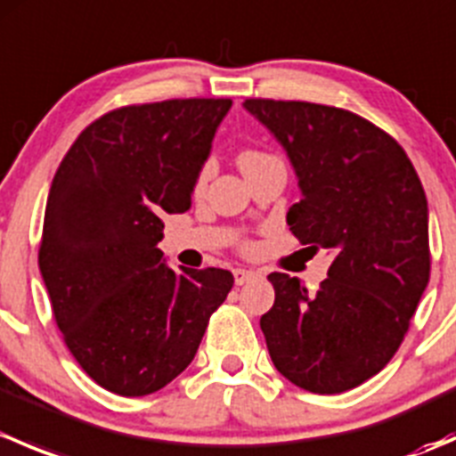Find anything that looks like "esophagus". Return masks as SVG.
Listing matches in <instances>:
<instances>
[{"label": "esophagus", "mask_w": 456, "mask_h": 456, "mask_svg": "<svg viewBox=\"0 0 456 456\" xmlns=\"http://www.w3.org/2000/svg\"><path fill=\"white\" fill-rule=\"evenodd\" d=\"M254 271H247V269H236L233 271V280H236V284H245L249 282L251 278H254Z\"/></svg>", "instance_id": "34e87169"}]
</instances>
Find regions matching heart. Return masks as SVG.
<instances>
[{
    "mask_svg": "<svg viewBox=\"0 0 456 456\" xmlns=\"http://www.w3.org/2000/svg\"><path fill=\"white\" fill-rule=\"evenodd\" d=\"M265 159H269V156L262 154V151L245 150V151H240V156H238V165H240V169H242V172H245L247 167H251V165H257V163H260V160H265ZM205 174L207 172H202L200 181H202V178H205Z\"/></svg>",
    "mask_w": 456,
    "mask_h": 456,
    "instance_id": "1",
    "label": "heart"
}]
</instances>
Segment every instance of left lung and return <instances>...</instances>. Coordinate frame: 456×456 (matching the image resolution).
Instances as JSON below:
<instances>
[{"instance_id": "left-lung-1", "label": "left lung", "mask_w": 456, "mask_h": 456, "mask_svg": "<svg viewBox=\"0 0 456 456\" xmlns=\"http://www.w3.org/2000/svg\"><path fill=\"white\" fill-rule=\"evenodd\" d=\"M242 108L296 172L293 236L333 256L315 293L269 273L275 302L260 329L271 362L309 393H344L388 364L428 287L424 187L402 145L357 114L306 101L247 99Z\"/></svg>"}]
</instances>
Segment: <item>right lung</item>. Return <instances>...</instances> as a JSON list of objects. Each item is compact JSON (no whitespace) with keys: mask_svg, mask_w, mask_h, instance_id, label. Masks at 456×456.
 I'll list each match as a JSON object with an SVG mask.
<instances>
[{"mask_svg":"<svg viewBox=\"0 0 456 456\" xmlns=\"http://www.w3.org/2000/svg\"><path fill=\"white\" fill-rule=\"evenodd\" d=\"M229 99L127 105L96 118L53 178L39 271L68 348L110 393L142 397L194 360L233 275L174 271L163 216L190 209Z\"/></svg>","mask_w":456,"mask_h":456,"instance_id":"1","label":"right lung"}]
</instances>
